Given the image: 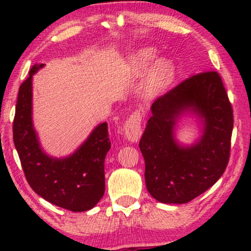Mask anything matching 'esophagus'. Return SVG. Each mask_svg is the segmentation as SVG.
<instances>
[{
	"label": "esophagus",
	"instance_id": "34e87169",
	"mask_svg": "<svg viewBox=\"0 0 251 251\" xmlns=\"http://www.w3.org/2000/svg\"><path fill=\"white\" fill-rule=\"evenodd\" d=\"M126 137L131 143H137L142 135V114L139 112H133L129 119L123 125Z\"/></svg>",
	"mask_w": 251,
	"mask_h": 251
}]
</instances>
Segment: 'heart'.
Returning <instances> with one entry per match:
<instances>
[{
  "label": "heart",
  "instance_id": "1",
  "mask_svg": "<svg viewBox=\"0 0 251 251\" xmlns=\"http://www.w3.org/2000/svg\"><path fill=\"white\" fill-rule=\"evenodd\" d=\"M157 56V51L154 48H146L133 54L131 65L136 71L145 72ZM173 74V65L166 59L157 60L149 72L146 78V87L149 91L154 92L166 84Z\"/></svg>",
  "mask_w": 251,
  "mask_h": 251
}]
</instances>
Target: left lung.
Instances as JSON below:
<instances>
[{
  "instance_id": "left-lung-1",
  "label": "left lung",
  "mask_w": 251,
  "mask_h": 251,
  "mask_svg": "<svg viewBox=\"0 0 251 251\" xmlns=\"http://www.w3.org/2000/svg\"><path fill=\"white\" fill-rule=\"evenodd\" d=\"M152 116L139 142L150 194L162 203H187L210 188L227 167L233 109L217 72L186 78L154 100ZM185 111L201 119L204 133L191 147L174 139V126Z\"/></svg>"
}]
</instances>
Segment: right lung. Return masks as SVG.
<instances>
[{"label": "right lung", "instance_id": "1", "mask_svg": "<svg viewBox=\"0 0 251 251\" xmlns=\"http://www.w3.org/2000/svg\"><path fill=\"white\" fill-rule=\"evenodd\" d=\"M44 64L30 68L19 88L13 119V143L29 186L44 200L71 211L94 208L105 193L104 161L111 149L107 123L94 129L88 139L63 159L41 149L32 121V78Z\"/></svg>", "mask_w": 251, "mask_h": 251}]
</instances>
